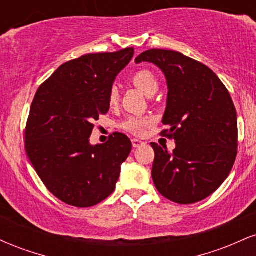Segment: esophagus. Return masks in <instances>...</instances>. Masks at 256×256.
I'll use <instances>...</instances> for the list:
<instances>
[{"label":"esophagus","mask_w":256,"mask_h":256,"mask_svg":"<svg viewBox=\"0 0 256 256\" xmlns=\"http://www.w3.org/2000/svg\"><path fill=\"white\" fill-rule=\"evenodd\" d=\"M131 142H132V146H134V148H138V146L144 144V142H142L140 140H136V138H134Z\"/></svg>","instance_id":"obj_1"}]
</instances>
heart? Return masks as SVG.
Masks as SVG:
<instances>
[{"instance_id":"b5f03b06","label":"heart","mask_w":256,"mask_h":256,"mask_svg":"<svg viewBox=\"0 0 256 256\" xmlns=\"http://www.w3.org/2000/svg\"><path fill=\"white\" fill-rule=\"evenodd\" d=\"M132 83L138 90L142 91L146 96L154 95L158 89V79L155 74L149 70H142L134 73L132 77ZM110 106H116L119 101V91L116 88H113L110 92ZM152 124V120L149 118H128L126 122H122V128L130 134H142L146 126Z\"/></svg>"}]
</instances>
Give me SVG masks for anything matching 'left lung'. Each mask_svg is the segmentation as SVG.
<instances>
[{
	"instance_id": "8db88e82",
	"label": "left lung",
	"mask_w": 256,
	"mask_h": 256,
	"mask_svg": "<svg viewBox=\"0 0 256 256\" xmlns=\"http://www.w3.org/2000/svg\"><path fill=\"white\" fill-rule=\"evenodd\" d=\"M134 62H150L165 74L167 104L162 131L176 140L173 152L152 143V177L158 192L176 204L202 201L230 174L237 155V113L212 70L178 52L150 49Z\"/></svg>"
}]
</instances>
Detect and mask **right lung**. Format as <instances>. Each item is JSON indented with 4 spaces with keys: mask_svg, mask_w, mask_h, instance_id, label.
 Instances as JSON below:
<instances>
[{
    "mask_svg": "<svg viewBox=\"0 0 256 256\" xmlns=\"http://www.w3.org/2000/svg\"><path fill=\"white\" fill-rule=\"evenodd\" d=\"M134 48L83 55L61 64L38 88L25 131V148L46 189L67 204L91 207L116 189L130 138L116 132L92 146L94 120L110 110L116 76L134 58Z\"/></svg>",
    "mask_w": 256,
    "mask_h": 256,
    "instance_id": "1",
    "label": "right lung"
}]
</instances>
